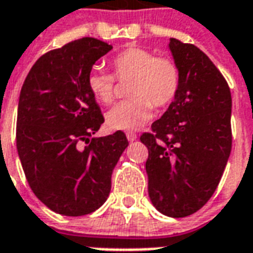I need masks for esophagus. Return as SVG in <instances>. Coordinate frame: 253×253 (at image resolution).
I'll return each instance as SVG.
<instances>
[{
    "mask_svg": "<svg viewBox=\"0 0 253 253\" xmlns=\"http://www.w3.org/2000/svg\"><path fill=\"white\" fill-rule=\"evenodd\" d=\"M126 136H127V140H128V142H134V140H136V138H138V136H136V134H135V132H132V131H128V132L126 134Z\"/></svg>",
    "mask_w": 253,
    "mask_h": 253,
    "instance_id": "1",
    "label": "esophagus"
}]
</instances>
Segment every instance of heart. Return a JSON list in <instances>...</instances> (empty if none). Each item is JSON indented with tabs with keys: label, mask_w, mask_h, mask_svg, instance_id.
I'll use <instances>...</instances> for the list:
<instances>
[{
	"label": "heart",
	"mask_w": 253,
	"mask_h": 253,
	"mask_svg": "<svg viewBox=\"0 0 253 253\" xmlns=\"http://www.w3.org/2000/svg\"><path fill=\"white\" fill-rule=\"evenodd\" d=\"M114 76L128 81V98L117 103L106 114L107 126L113 130H136L150 121L152 106H168L180 87V69L168 57H159L140 47L123 49L111 61ZM86 84L98 102L109 105L115 95V78L102 69L87 73Z\"/></svg>",
	"instance_id": "obj_1"
}]
</instances>
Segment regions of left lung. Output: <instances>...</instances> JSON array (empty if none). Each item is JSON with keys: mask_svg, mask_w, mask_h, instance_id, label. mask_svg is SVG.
<instances>
[{"mask_svg": "<svg viewBox=\"0 0 253 253\" xmlns=\"http://www.w3.org/2000/svg\"><path fill=\"white\" fill-rule=\"evenodd\" d=\"M180 87L140 142L148 148V196L167 216H188L214 194L231 152V91L194 44L170 38Z\"/></svg>", "mask_w": 253, "mask_h": 253, "instance_id": "left-lung-1", "label": "left lung"}]
</instances>
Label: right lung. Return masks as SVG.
<instances>
[{
	"instance_id": "right-lung-1",
	"label": "right lung",
	"mask_w": 253,
	"mask_h": 253,
	"mask_svg": "<svg viewBox=\"0 0 253 253\" xmlns=\"http://www.w3.org/2000/svg\"><path fill=\"white\" fill-rule=\"evenodd\" d=\"M113 48L94 38L73 41L33 65L19 94L17 150L34 194L52 211L86 215L101 208L111 173L128 146L117 131L91 138L103 123L87 73ZM91 143L85 147L81 142Z\"/></svg>"
}]
</instances>
